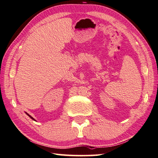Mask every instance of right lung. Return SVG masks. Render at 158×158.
Here are the masks:
<instances>
[{"instance_id": "right-lung-1", "label": "right lung", "mask_w": 158, "mask_h": 158, "mask_svg": "<svg viewBox=\"0 0 158 158\" xmlns=\"http://www.w3.org/2000/svg\"><path fill=\"white\" fill-rule=\"evenodd\" d=\"M26 114H27V115H28V116H29V117H30V118H31V119H33V120H35V119H34V118H33V117H32V116H30V115H29V114H27V113H26Z\"/></svg>"}]
</instances>
